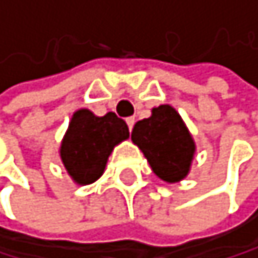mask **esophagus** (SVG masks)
<instances>
[{
    "mask_svg": "<svg viewBox=\"0 0 258 258\" xmlns=\"http://www.w3.org/2000/svg\"><path fill=\"white\" fill-rule=\"evenodd\" d=\"M126 125H128V128H130V132L133 130V125H135V117H128L126 118Z\"/></svg>",
    "mask_w": 258,
    "mask_h": 258,
    "instance_id": "obj_1",
    "label": "esophagus"
}]
</instances>
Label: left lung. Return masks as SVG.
I'll list each match as a JSON object with an SVG mask.
<instances>
[{"mask_svg":"<svg viewBox=\"0 0 258 258\" xmlns=\"http://www.w3.org/2000/svg\"><path fill=\"white\" fill-rule=\"evenodd\" d=\"M132 141L145 154L153 172L167 183L183 180L192 169L195 140L172 105L154 107L151 117L137 121Z\"/></svg>","mask_w":258,"mask_h":258,"instance_id":"8db88e82","label":"left lung"}]
</instances>
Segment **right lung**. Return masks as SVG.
<instances>
[{
    "instance_id": "1",
    "label": "right lung",
    "mask_w": 258,
    "mask_h": 258,
    "mask_svg": "<svg viewBox=\"0 0 258 258\" xmlns=\"http://www.w3.org/2000/svg\"><path fill=\"white\" fill-rule=\"evenodd\" d=\"M126 123L113 112L97 117L89 109H78L58 148L61 164L76 185H89L104 174L113 148L128 140Z\"/></svg>"
}]
</instances>
